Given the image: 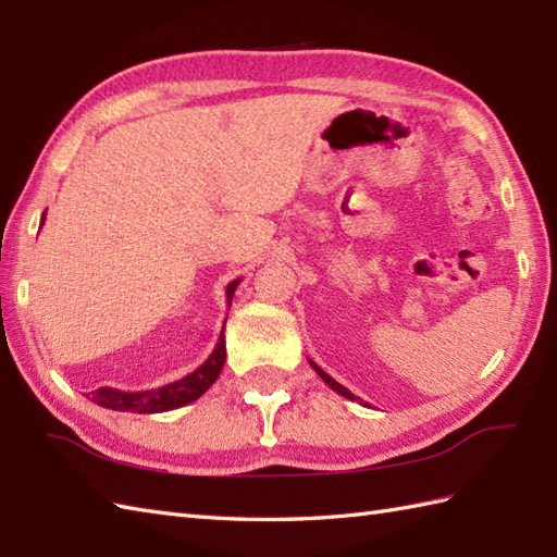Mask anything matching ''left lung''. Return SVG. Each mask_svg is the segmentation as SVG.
Segmentation results:
<instances>
[{"instance_id": "obj_1", "label": "left lung", "mask_w": 557, "mask_h": 557, "mask_svg": "<svg viewBox=\"0 0 557 557\" xmlns=\"http://www.w3.org/2000/svg\"><path fill=\"white\" fill-rule=\"evenodd\" d=\"M309 363H311V369H313V371H315L318 375H321V377H323V383H325L327 387H333V389H335V393H337V395H342V397H347V399H354V395L349 393V389H347L345 385H339V383L335 381V377H330V375H327V373H325V371L321 369V366H318V363H313L311 359H309Z\"/></svg>"}]
</instances>
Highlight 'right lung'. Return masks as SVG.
Returning a JSON list of instances; mask_svg holds the SVG:
<instances>
[{
  "label": "right lung",
  "instance_id": "1",
  "mask_svg": "<svg viewBox=\"0 0 557 557\" xmlns=\"http://www.w3.org/2000/svg\"><path fill=\"white\" fill-rule=\"evenodd\" d=\"M45 222V218H42ZM239 280H232L227 285V292H224V299H227V309L232 306V297L236 287H239ZM224 333V327H222ZM220 333V339L215 349H212L210 357L198 366L194 373L184 375L182 381L168 383L162 387H152V389H140V393H124V389L116 387H100L90 395V399L96 405L104 409H114V411H136V413H160V411H170V409H180L191 405L206 389L218 381V375L224 366V357H227V349H224V337Z\"/></svg>",
  "mask_w": 557,
  "mask_h": 557
}]
</instances>
